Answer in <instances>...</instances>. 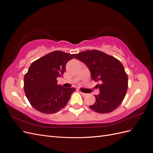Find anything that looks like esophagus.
Instances as JSON below:
<instances>
[{
  "instance_id": "1",
  "label": "esophagus",
  "mask_w": 153,
  "mask_h": 153,
  "mask_svg": "<svg viewBox=\"0 0 153 153\" xmlns=\"http://www.w3.org/2000/svg\"><path fill=\"white\" fill-rule=\"evenodd\" d=\"M80 93L83 96H85L87 95L86 93H84V92H81V91H80Z\"/></svg>"
}]
</instances>
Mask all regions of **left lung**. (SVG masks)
I'll use <instances>...</instances> for the list:
<instances>
[{"label":"left lung","mask_w":153,"mask_h":153,"mask_svg":"<svg viewBox=\"0 0 153 153\" xmlns=\"http://www.w3.org/2000/svg\"><path fill=\"white\" fill-rule=\"evenodd\" d=\"M75 58L89 68L92 80L100 81V94L95 95L94 104L89 107L96 112H112L121 105L128 89V75L119 60L99 50H87Z\"/></svg>","instance_id":"obj_1"}]
</instances>
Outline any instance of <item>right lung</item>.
<instances>
[{"label": "right lung", "mask_w": 153, "mask_h": 153, "mask_svg": "<svg viewBox=\"0 0 153 153\" xmlns=\"http://www.w3.org/2000/svg\"><path fill=\"white\" fill-rule=\"evenodd\" d=\"M75 56L54 51L31 64L24 76V89L29 103L39 112L53 114L65 106L76 89L57 85V77L62 76L66 63Z\"/></svg>", "instance_id": "right-lung-1"}]
</instances>
